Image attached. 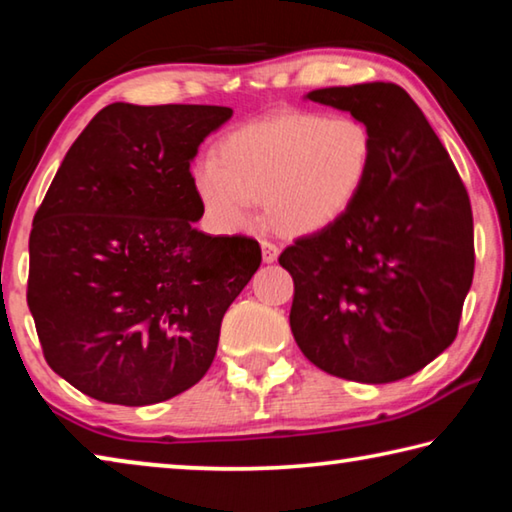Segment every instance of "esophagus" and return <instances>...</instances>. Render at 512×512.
<instances>
[{
    "label": "esophagus",
    "mask_w": 512,
    "mask_h": 512,
    "mask_svg": "<svg viewBox=\"0 0 512 512\" xmlns=\"http://www.w3.org/2000/svg\"><path fill=\"white\" fill-rule=\"evenodd\" d=\"M277 255H280V248H277L273 241H262V259L266 264L277 262Z\"/></svg>",
    "instance_id": "esophagus-1"
}]
</instances>
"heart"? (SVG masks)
<instances>
[{"mask_svg": "<svg viewBox=\"0 0 512 512\" xmlns=\"http://www.w3.org/2000/svg\"><path fill=\"white\" fill-rule=\"evenodd\" d=\"M375 142L357 117L282 112L232 131L214 162L194 169L203 210L223 228H244L250 203H266L268 221L291 237L339 223L368 185Z\"/></svg>", "mask_w": 512, "mask_h": 512, "instance_id": "heart-1", "label": "heart"}]
</instances>
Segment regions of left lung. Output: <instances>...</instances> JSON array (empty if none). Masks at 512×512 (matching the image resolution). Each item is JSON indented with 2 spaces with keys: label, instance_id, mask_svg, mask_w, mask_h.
Returning a JSON list of instances; mask_svg holds the SVG:
<instances>
[{
  "label": "left lung",
  "instance_id": "left-lung-1",
  "mask_svg": "<svg viewBox=\"0 0 512 512\" xmlns=\"http://www.w3.org/2000/svg\"><path fill=\"white\" fill-rule=\"evenodd\" d=\"M309 101L370 128L375 162L343 219L280 255L291 332L329 375L388 384L454 343L474 275L470 196L443 142L395 83L323 88Z\"/></svg>",
  "mask_w": 512,
  "mask_h": 512
}]
</instances>
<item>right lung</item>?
Masks as SVG:
<instances>
[{"label":"right lung","mask_w":512,"mask_h":512,"mask_svg":"<svg viewBox=\"0 0 512 512\" xmlns=\"http://www.w3.org/2000/svg\"><path fill=\"white\" fill-rule=\"evenodd\" d=\"M223 106L110 103L33 216L27 302L49 368L99 402L171 400L212 366L223 314L262 264L250 237L196 230L189 164Z\"/></svg>","instance_id":"right-lung-1"}]
</instances>
